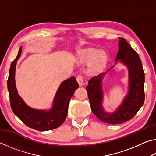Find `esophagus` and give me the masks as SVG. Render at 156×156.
Segmentation results:
<instances>
[{"label":"esophagus","instance_id":"esophagus-1","mask_svg":"<svg viewBox=\"0 0 156 156\" xmlns=\"http://www.w3.org/2000/svg\"><path fill=\"white\" fill-rule=\"evenodd\" d=\"M76 80H77V82L78 83V84L80 86H82L83 84V78L81 75H78L76 78Z\"/></svg>","mask_w":156,"mask_h":156}]
</instances>
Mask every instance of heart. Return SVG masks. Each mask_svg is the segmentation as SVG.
I'll use <instances>...</instances> for the list:
<instances>
[{
	"mask_svg": "<svg viewBox=\"0 0 156 156\" xmlns=\"http://www.w3.org/2000/svg\"><path fill=\"white\" fill-rule=\"evenodd\" d=\"M80 60L83 63H89V72L92 73L101 71L106 65L107 55L102 51L95 49H89L80 53Z\"/></svg>",
	"mask_w": 156,
	"mask_h": 156,
	"instance_id": "obj_1",
	"label": "heart"
}]
</instances>
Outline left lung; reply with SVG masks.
I'll use <instances>...</instances> for the list:
<instances>
[{
	"mask_svg": "<svg viewBox=\"0 0 156 156\" xmlns=\"http://www.w3.org/2000/svg\"><path fill=\"white\" fill-rule=\"evenodd\" d=\"M119 49L115 61L120 60L128 67L129 76V93L121 106L112 113H107L102 109L103 94L101 82L105 73H100L91 78L88 82L89 84L86 87L92 112L102 122L113 125L125 122L133 118L143 105L145 98L144 73L141 60L138 53L125 38H119Z\"/></svg>",
	"mask_w": 156,
	"mask_h": 156,
	"instance_id": "obj_1",
	"label": "left lung"
}]
</instances>
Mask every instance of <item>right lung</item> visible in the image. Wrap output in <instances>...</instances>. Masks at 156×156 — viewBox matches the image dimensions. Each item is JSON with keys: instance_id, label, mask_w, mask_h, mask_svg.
I'll use <instances>...</instances> for the list:
<instances>
[{"instance_id": "obj_1", "label": "right lung", "mask_w": 156, "mask_h": 156, "mask_svg": "<svg viewBox=\"0 0 156 156\" xmlns=\"http://www.w3.org/2000/svg\"><path fill=\"white\" fill-rule=\"evenodd\" d=\"M20 47L15 60L12 62L7 80L11 108L14 114L30 128L37 131H49L58 127L64 122L68 112L69 103L79 85L74 76L60 84L54 100V106L48 112L31 109L18 94L15 84V69L21 54Z\"/></svg>"}]
</instances>
